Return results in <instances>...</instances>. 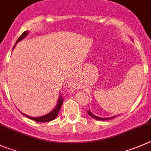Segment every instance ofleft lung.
<instances>
[{
    "mask_svg": "<svg viewBox=\"0 0 151 151\" xmlns=\"http://www.w3.org/2000/svg\"><path fill=\"white\" fill-rule=\"evenodd\" d=\"M88 114L90 115V116L91 117V118H95V119H96V120H98V121H106V120H109V119H111V118H115V116H112V117H110V118H99V117L96 116V115H93L92 113H91V112H90L89 110H88Z\"/></svg>",
    "mask_w": 151,
    "mask_h": 151,
    "instance_id": "8db88e82",
    "label": "left lung"
}]
</instances>
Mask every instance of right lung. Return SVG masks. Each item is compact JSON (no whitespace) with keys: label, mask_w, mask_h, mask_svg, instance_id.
<instances>
[{"label":"right lung","mask_w":151,"mask_h":151,"mask_svg":"<svg viewBox=\"0 0 151 151\" xmlns=\"http://www.w3.org/2000/svg\"><path fill=\"white\" fill-rule=\"evenodd\" d=\"M27 35H28V31H24V33L21 35L20 37L18 38V40H17V42H16V43H15V45H16L18 42H20L21 40H22L23 39H24V38L26 37ZM15 45H14L13 49H14V47H15ZM63 95H61V92H60V96H59V98H58V102H57V104H56V107H55V109H53V111H51L50 113L47 114V115H43V116L37 117V118H33V117L28 116V115H24V114H23V113L22 114H23V115H24L25 116L27 117V118H30V119H32V120L35 121V122H50V121L53 120V119H55V118L57 117L59 112H60V109H61V107H62V106H63Z\"/></svg>","instance_id":"right-lung-1"}]
</instances>
